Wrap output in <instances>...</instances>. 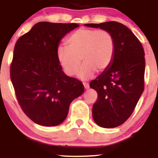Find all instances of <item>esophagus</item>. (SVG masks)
<instances>
[{"mask_svg": "<svg viewBox=\"0 0 158 158\" xmlns=\"http://www.w3.org/2000/svg\"><path fill=\"white\" fill-rule=\"evenodd\" d=\"M83 85H84V88H85V89H88V88H89V84L88 83H86V82H83Z\"/></svg>", "mask_w": 158, "mask_h": 158, "instance_id": "obj_1", "label": "esophagus"}]
</instances>
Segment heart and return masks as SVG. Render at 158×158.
Returning a JSON list of instances; mask_svg holds the SVG:
<instances>
[{"instance_id": "b5f03b06", "label": "heart", "mask_w": 158, "mask_h": 158, "mask_svg": "<svg viewBox=\"0 0 158 158\" xmlns=\"http://www.w3.org/2000/svg\"><path fill=\"white\" fill-rule=\"evenodd\" d=\"M65 46L57 49V58L68 76H73L81 64L77 75L82 80L94 76L96 70L103 72L113 62L115 55V40L106 29L81 28L71 34Z\"/></svg>"}]
</instances>
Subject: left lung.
<instances>
[{
	"label": "left lung",
	"mask_w": 158,
	"mask_h": 158,
	"mask_svg": "<svg viewBox=\"0 0 158 158\" xmlns=\"http://www.w3.org/2000/svg\"><path fill=\"white\" fill-rule=\"evenodd\" d=\"M111 32L115 40V55L107 70L90 83L96 90L93 118L98 126L114 128L130 117L144 88L145 60L143 47L129 29L116 21L86 23Z\"/></svg>",
	"instance_id": "obj_1"
}]
</instances>
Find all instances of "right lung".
Instances as JSON below:
<instances>
[{"mask_svg": "<svg viewBox=\"0 0 158 158\" xmlns=\"http://www.w3.org/2000/svg\"><path fill=\"white\" fill-rule=\"evenodd\" d=\"M78 26L39 22L15 44L10 80L21 109L36 124H61L70 103L84 91L83 84L64 74L57 58L60 41Z\"/></svg>", "mask_w": 158, "mask_h": 158, "instance_id": "obj_1", "label": "right lung"}]
</instances>
